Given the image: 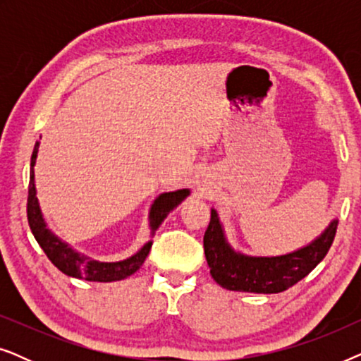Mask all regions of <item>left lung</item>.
<instances>
[{
	"instance_id": "8db88e82",
	"label": "left lung",
	"mask_w": 361,
	"mask_h": 361,
	"mask_svg": "<svg viewBox=\"0 0 361 361\" xmlns=\"http://www.w3.org/2000/svg\"><path fill=\"white\" fill-rule=\"evenodd\" d=\"M337 225L338 221L334 220L317 240L294 253L274 258H251L230 248L216 212L212 210L210 224L204 235V251L212 278L221 288L230 290L256 294L283 293L304 279L325 258L334 243Z\"/></svg>"
}]
</instances>
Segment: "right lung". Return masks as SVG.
I'll list each match as a JSON object with an SVG mask.
<instances>
[{
  "mask_svg": "<svg viewBox=\"0 0 361 361\" xmlns=\"http://www.w3.org/2000/svg\"><path fill=\"white\" fill-rule=\"evenodd\" d=\"M37 147L39 141L36 142L31 157V174H29V189H27V221L31 226V231L34 238L39 243V246L51 259V263L61 269L63 274L72 276V278L85 279V281H98V283H110V281H120L125 279L133 273H136L145 263L146 256L149 255V250L152 246V240L142 246L136 255L125 261H118V263H100V261L85 258L83 255H78L75 251L68 248L66 243H62L56 235H52L46 226V221L42 219L41 209H39L37 197H36V187H34V164H36L37 157ZM189 195V190L182 189L176 192H167V194H161L154 200L151 207V230L152 235L157 230L167 215L180 204L185 197Z\"/></svg>",
  "mask_w": 361,
  "mask_h": 361,
  "instance_id": "obj_1",
  "label": "right lung"
}]
</instances>
